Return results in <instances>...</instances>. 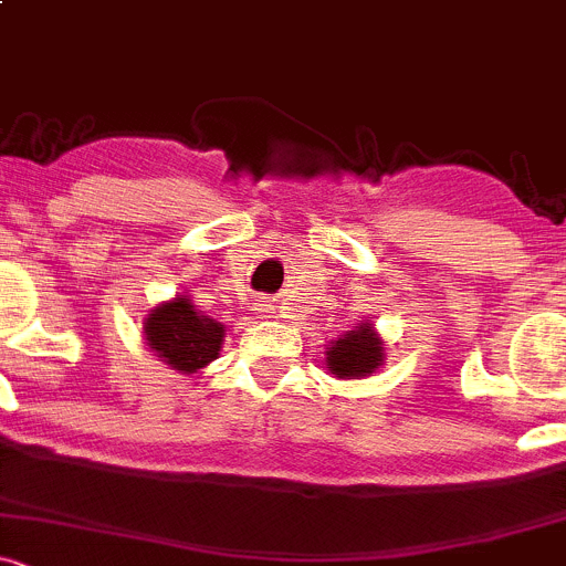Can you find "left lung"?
Returning <instances> with one entry per match:
<instances>
[{"label": "left lung", "instance_id": "1", "mask_svg": "<svg viewBox=\"0 0 566 566\" xmlns=\"http://www.w3.org/2000/svg\"><path fill=\"white\" fill-rule=\"evenodd\" d=\"M385 360V342L371 323H358L353 331L338 336L325 349L328 371L338 379H363L377 371Z\"/></svg>", "mask_w": 566, "mask_h": 566}]
</instances>
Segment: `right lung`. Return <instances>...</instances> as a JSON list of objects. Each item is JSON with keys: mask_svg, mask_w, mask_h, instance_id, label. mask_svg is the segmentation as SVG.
Listing matches in <instances>:
<instances>
[{"mask_svg": "<svg viewBox=\"0 0 566 566\" xmlns=\"http://www.w3.org/2000/svg\"><path fill=\"white\" fill-rule=\"evenodd\" d=\"M143 336L148 347L168 366L181 374H195L219 358L224 342V325L206 317L192 306L189 295H176L151 308L143 319Z\"/></svg>", "mask_w": 566, "mask_h": 566, "instance_id": "1", "label": "right lung"}]
</instances>
